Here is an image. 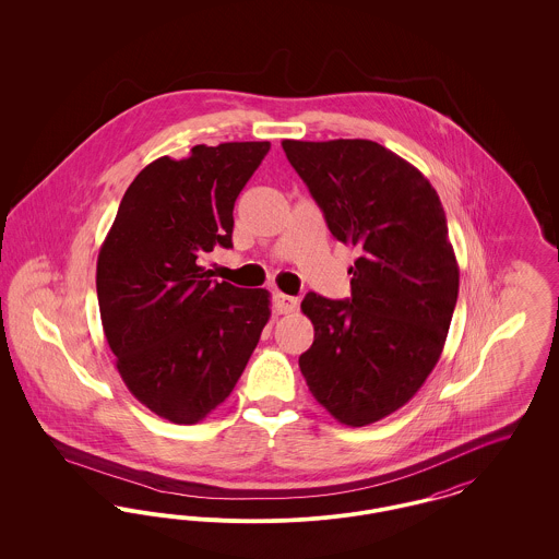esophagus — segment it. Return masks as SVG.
Listing matches in <instances>:
<instances>
[{"instance_id":"esophagus-1","label":"esophagus","mask_w":559,"mask_h":559,"mask_svg":"<svg viewBox=\"0 0 559 559\" xmlns=\"http://www.w3.org/2000/svg\"><path fill=\"white\" fill-rule=\"evenodd\" d=\"M274 310L278 314H293L297 310V299L285 293H274Z\"/></svg>"}]
</instances>
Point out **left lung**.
<instances>
[{"instance_id": "obj_1", "label": "left lung", "mask_w": 559, "mask_h": 559, "mask_svg": "<svg viewBox=\"0 0 559 559\" xmlns=\"http://www.w3.org/2000/svg\"><path fill=\"white\" fill-rule=\"evenodd\" d=\"M331 235L360 249L352 297L308 293L314 344L299 356L312 396L344 426L374 424L417 394L449 335L459 266L438 192L372 140H283Z\"/></svg>"}]
</instances>
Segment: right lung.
Masks as SVG:
<instances>
[{"instance_id":"right-lung-1","label":"right lung","mask_w":559,"mask_h":559,"mask_svg":"<svg viewBox=\"0 0 559 559\" xmlns=\"http://www.w3.org/2000/svg\"><path fill=\"white\" fill-rule=\"evenodd\" d=\"M267 151L197 144L185 159L153 160L100 247L96 292L117 371L171 424H197L230 396L270 319L266 289L217 283L201 266L233 247L235 201Z\"/></svg>"}]
</instances>
